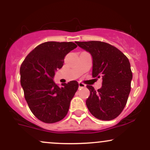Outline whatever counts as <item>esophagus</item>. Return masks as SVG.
<instances>
[{
	"instance_id": "esophagus-1",
	"label": "esophagus",
	"mask_w": 150,
	"mask_h": 150,
	"mask_svg": "<svg viewBox=\"0 0 150 150\" xmlns=\"http://www.w3.org/2000/svg\"><path fill=\"white\" fill-rule=\"evenodd\" d=\"M86 85L85 84L82 83V82H79V88H82V87H85Z\"/></svg>"
}]
</instances>
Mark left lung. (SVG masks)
I'll return each mask as SVG.
<instances>
[{
  "instance_id": "8db88e82",
  "label": "left lung",
  "mask_w": 150,
  "mask_h": 150,
  "mask_svg": "<svg viewBox=\"0 0 150 150\" xmlns=\"http://www.w3.org/2000/svg\"><path fill=\"white\" fill-rule=\"evenodd\" d=\"M92 55V77H102V86L96 91L87 87L90 95L86 100L89 112L95 118L110 120L120 115L130 92L132 73L128 58L111 44L99 41L76 42Z\"/></svg>"
}]
</instances>
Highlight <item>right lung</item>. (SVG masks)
<instances>
[{
  "instance_id": "1",
  "label": "right lung",
  "mask_w": 150,
  "mask_h": 150,
  "mask_svg": "<svg viewBox=\"0 0 150 150\" xmlns=\"http://www.w3.org/2000/svg\"><path fill=\"white\" fill-rule=\"evenodd\" d=\"M77 47L73 42H47L29 53L20 66V83L31 111L46 123L60 121L68 113L70 103L78 89L77 81L61 87L53 82L65 56Z\"/></svg>"
}]
</instances>
